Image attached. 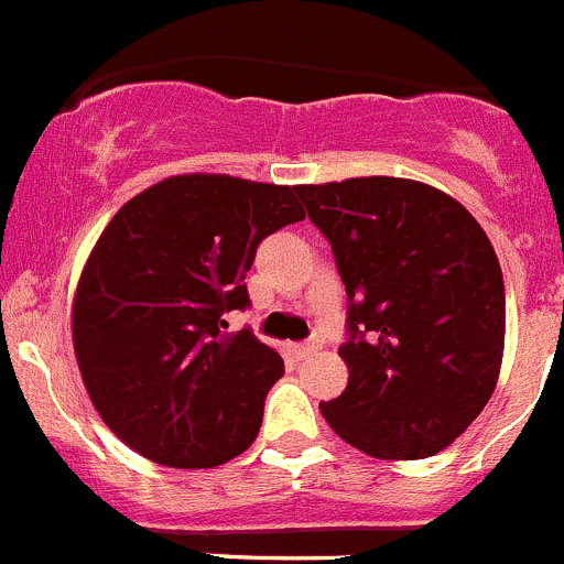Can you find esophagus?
<instances>
[{
  "mask_svg": "<svg viewBox=\"0 0 564 564\" xmlns=\"http://www.w3.org/2000/svg\"><path fill=\"white\" fill-rule=\"evenodd\" d=\"M321 348H324V340H318V337H310V340L299 343L296 354L299 357H313V354L321 351Z\"/></svg>",
  "mask_w": 564,
  "mask_h": 564,
  "instance_id": "obj_1",
  "label": "esophagus"
}]
</instances>
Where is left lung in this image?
Returning a JSON list of instances; mask_svg holds the SVG:
<instances>
[{"mask_svg":"<svg viewBox=\"0 0 564 564\" xmlns=\"http://www.w3.org/2000/svg\"><path fill=\"white\" fill-rule=\"evenodd\" d=\"M348 296L337 351L348 384L326 423L379 459L443 452L485 410L503 357V276L457 198L423 182L357 176L299 185Z\"/></svg>","mask_w":564,"mask_h":564,"instance_id":"left-lung-1","label":"left lung"}]
</instances>
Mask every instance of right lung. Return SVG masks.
Here are the masks:
<instances>
[{
  "instance_id": "right-lung-1",
  "label": "right lung",
  "mask_w": 564,
  "mask_h": 564,
  "mask_svg": "<svg viewBox=\"0 0 564 564\" xmlns=\"http://www.w3.org/2000/svg\"><path fill=\"white\" fill-rule=\"evenodd\" d=\"M304 218L296 187L185 174L130 198L74 296V351L101 421L141 457L216 468L254 443L276 348L224 313L249 307L257 246Z\"/></svg>"
}]
</instances>
